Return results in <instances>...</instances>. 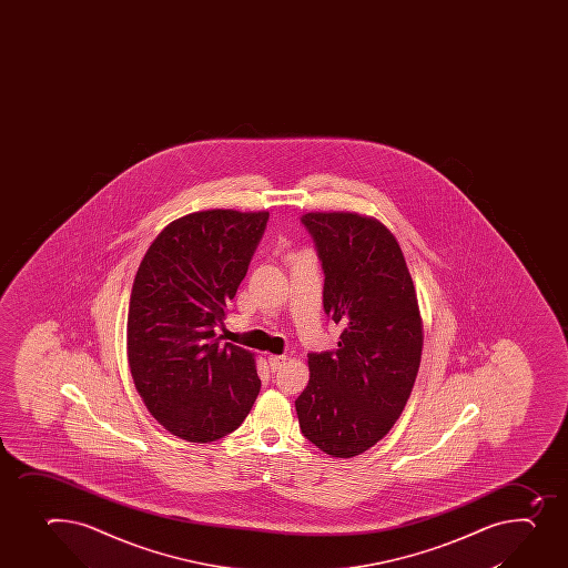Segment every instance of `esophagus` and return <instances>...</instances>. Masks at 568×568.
<instances>
[{"mask_svg":"<svg viewBox=\"0 0 568 568\" xmlns=\"http://www.w3.org/2000/svg\"><path fill=\"white\" fill-rule=\"evenodd\" d=\"M287 363L285 355H268V365L272 371H280L281 366Z\"/></svg>","mask_w":568,"mask_h":568,"instance_id":"esophagus-1","label":"esophagus"}]
</instances>
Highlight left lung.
I'll return each instance as SVG.
<instances>
[{
    "mask_svg": "<svg viewBox=\"0 0 568 568\" xmlns=\"http://www.w3.org/2000/svg\"><path fill=\"white\" fill-rule=\"evenodd\" d=\"M302 224L324 270V311L343 326L337 349L307 354L296 399L305 438L332 457L382 440L404 410L420 366L415 285L393 233L355 213H307Z\"/></svg>",
    "mask_w": 568,
    "mask_h": 568,
    "instance_id": "8db88e82",
    "label": "left lung"
}]
</instances>
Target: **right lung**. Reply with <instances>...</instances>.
<instances>
[{
	"mask_svg": "<svg viewBox=\"0 0 568 568\" xmlns=\"http://www.w3.org/2000/svg\"><path fill=\"white\" fill-rule=\"evenodd\" d=\"M268 213L213 209L166 225L136 270L128 361L153 418L175 437L211 443L241 426L261 379L253 354L220 344Z\"/></svg>",
	"mask_w": 568,
	"mask_h": 568,
	"instance_id": "1",
	"label": "right lung"
}]
</instances>
